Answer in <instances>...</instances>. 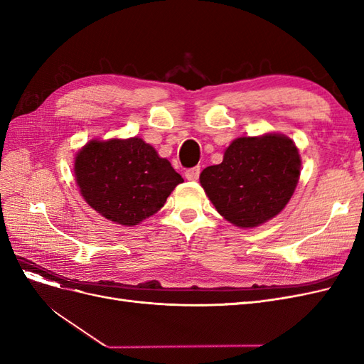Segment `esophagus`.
Here are the masks:
<instances>
[{"label": "esophagus", "mask_w": 364, "mask_h": 364, "mask_svg": "<svg viewBox=\"0 0 364 364\" xmlns=\"http://www.w3.org/2000/svg\"><path fill=\"white\" fill-rule=\"evenodd\" d=\"M199 176H200V167H199V165H197V167L188 168V170L185 171V178L188 179V181H197V179H199Z\"/></svg>", "instance_id": "1"}]
</instances>
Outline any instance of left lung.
Here are the masks:
<instances>
[{
    "instance_id": "obj_1",
    "label": "left lung",
    "mask_w": 364,
    "mask_h": 364,
    "mask_svg": "<svg viewBox=\"0 0 364 364\" xmlns=\"http://www.w3.org/2000/svg\"><path fill=\"white\" fill-rule=\"evenodd\" d=\"M301 173L293 141L282 135L238 138L223 162L206 167L200 183L217 211L240 228H253L279 214Z\"/></svg>"
}]
</instances>
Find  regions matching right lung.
Wrapping results in <instances>:
<instances>
[{
  "label": "right lung",
  "instance_id": "right-lung-1",
  "mask_svg": "<svg viewBox=\"0 0 364 364\" xmlns=\"http://www.w3.org/2000/svg\"><path fill=\"white\" fill-rule=\"evenodd\" d=\"M74 170L90 206L124 226L158 213L176 185L183 182L171 164L141 138L87 142Z\"/></svg>",
  "mask_w": 364,
  "mask_h": 364
}]
</instances>
